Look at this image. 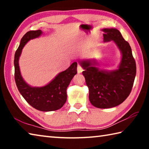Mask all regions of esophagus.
I'll return each instance as SVG.
<instances>
[{"mask_svg": "<svg viewBox=\"0 0 149 149\" xmlns=\"http://www.w3.org/2000/svg\"><path fill=\"white\" fill-rule=\"evenodd\" d=\"M77 70L78 74H81V73L83 71H84V69H83L80 66V65H78L77 68Z\"/></svg>", "mask_w": 149, "mask_h": 149, "instance_id": "esophagus-1", "label": "esophagus"}]
</instances>
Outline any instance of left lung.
Wrapping results in <instances>:
<instances>
[{
    "label": "left lung",
    "instance_id": "1",
    "mask_svg": "<svg viewBox=\"0 0 149 149\" xmlns=\"http://www.w3.org/2000/svg\"><path fill=\"white\" fill-rule=\"evenodd\" d=\"M104 42L113 41L120 50L122 58L118 68L102 70L95 59L79 60L84 71L89 99L94 107L110 108L120 104L127 99L132 89L136 75V64L130 44L123 38L119 30L104 28Z\"/></svg>",
    "mask_w": 149,
    "mask_h": 149
}]
</instances>
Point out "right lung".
Here are the masks:
<instances>
[{
  "mask_svg": "<svg viewBox=\"0 0 149 149\" xmlns=\"http://www.w3.org/2000/svg\"><path fill=\"white\" fill-rule=\"evenodd\" d=\"M41 30L29 31L24 35L14 56L15 81L20 94L35 109L42 112L57 110L66 102V89L74 75L77 74V63L75 62L65 71L60 72L53 79L42 87H32L23 79L19 66V59L22 49L31 39L38 38Z\"/></svg>",
  "mask_w": 149,
  "mask_h": 149,
  "instance_id": "1",
  "label": "right lung"
}]
</instances>
